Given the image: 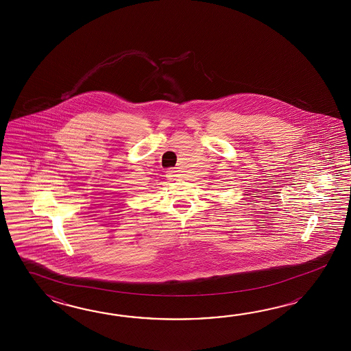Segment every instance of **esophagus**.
Returning <instances> with one entry per match:
<instances>
[{
  "mask_svg": "<svg viewBox=\"0 0 351 351\" xmlns=\"http://www.w3.org/2000/svg\"><path fill=\"white\" fill-rule=\"evenodd\" d=\"M177 177H178V174H177V171H176V169L171 168V169H168V171H167V178L176 179Z\"/></svg>",
  "mask_w": 351,
  "mask_h": 351,
  "instance_id": "esophagus-1",
  "label": "esophagus"
}]
</instances>
